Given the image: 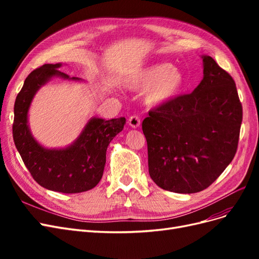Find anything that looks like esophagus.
<instances>
[{"instance_id":"obj_1","label":"esophagus","mask_w":259,"mask_h":259,"mask_svg":"<svg viewBox=\"0 0 259 259\" xmlns=\"http://www.w3.org/2000/svg\"><path fill=\"white\" fill-rule=\"evenodd\" d=\"M128 124H130V126L134 127V128L139 127L140 119L137 115H132V116H130V119H128Z\"/></svg>"}]
</instances>
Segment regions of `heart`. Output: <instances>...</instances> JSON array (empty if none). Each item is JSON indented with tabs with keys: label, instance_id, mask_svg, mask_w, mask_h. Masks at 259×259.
Instances as JSON below:
<instances>
[{
	"label": "heart",
	"instance_id": "b5f03b06",
	"mask_svg": "<svg viewBox=\"0 0 259 259\" xmlns=\"http://www.w3.org/2000/svg\"><path fill=\"white\" fill-rule=\"evenodd\" d=\"M126 85L131 89H147L146 100L150 105H163L175 99L185 86L183 73L169 64L147 67L131 75Z\"/></svg>",
	"mask_w": 259,
	"mask_h": 259
}]
</instances>
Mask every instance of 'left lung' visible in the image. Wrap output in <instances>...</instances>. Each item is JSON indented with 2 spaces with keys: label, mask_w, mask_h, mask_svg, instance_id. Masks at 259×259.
Listing matches in <instances>:
<instances>
[{
  "label": "left lung",
  "mask_w": 259,
  "mask_h": 259,
  "mask_svg": "<svg viewBox=\"0 0 259 259\" xmlns=\"http://www.w3.org/2000/svg\"><path fill=\"white\" fill-rule=\"evenodd\" d=\"M202 58L198 88L151 109L143 121L149 174L171 192L206 189L238 149L243 110L236 83L210 56Z\"/></svg>",
  "instance_id": "1"
}]
</instances>
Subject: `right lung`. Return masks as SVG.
I'll return each mask as SVG.
<instances>
[{"label": "right lung", "mask_w": 259, "mask_h": 259, "mask_svg": "<svg viewBox=\"0 0 259 259\" xmlns=\"http://www.w3.org/2000/svg\"><path fill=\"white\" fill-rule=\"evenodd\" d=\"M60 66L46 64L27 76L15 100L13 138L29 173L38 185L56 192L80 193L93 189L103 177L107 148L126 120L123 116L108 121L94 117L75 143L61 150H49L38 145L30 134L28 110L36 91L52 76L69 79L58 70Z\"/></svg>", "instance_id": "obj_1"}]
</instances>
